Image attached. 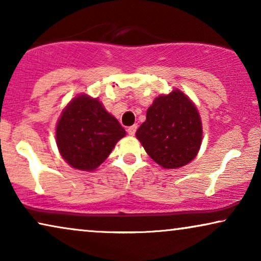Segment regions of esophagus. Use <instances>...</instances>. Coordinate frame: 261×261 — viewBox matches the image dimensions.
<instances>
[{
	"label": "esophagus",
	"mask_w": 261,
	"mask_h": 261,
	"mask_svg": "<svg viewBox=\"0 0 261 261\" xmlns=\"http://www.w3.org/2000/svg\"><path fill=\"white\" fill-rule=\"evenodd\" d=\"M137 129H138L137 124H133V126L127 128V132H128V134H129V135H134L135 132H137Z\"/></svg>",
	"instance_id": "obj_1"
}]
</instances>
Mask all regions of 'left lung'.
Wrapping results in <instances>:
<instances>
[{
    "mask_svg": "<svg viewBox=\"0 0 261 261\" xmlns=\"http://www.w3.org/2000/svg\"><path fill=\"white\" fill-rule=\"evenodd\" d=\"M137 138L156 164L177 169L190 163L201 147V117L189 97L173 90L153 101Z\"/></svg>",
    "mask_w": 261,
    "mask_h": 261,
    "instance_id": "8db88e82",
    "label": "left lung"
}]
</instances>
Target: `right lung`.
Masks as SVG:
<instances>
[{
  "label": "right lung",
  "mask_w": 261,
  "mask_h": 261,
  "mask_svg": "<svg viewBox=\"0 0 261 261\" xmlns=\"http://www.w3.org/2000/svg\"><path fill=\"white\" fill-rule=\"evenodd\" d=\"M126 130L106 112L98 99L87 95L70 102L57 124L59 152L74 169L92 171L105 162Z\"/></svg>",
  "instance_id": "add662e5"
}]
</instances>
